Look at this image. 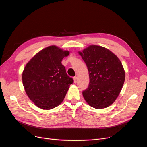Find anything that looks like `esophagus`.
I'll return each instance as SVG.
<instances>
[{
  "label": "esophagus",
  "mask_w": 147,
  "mask_h": 147,
  "mask_svg": "<svg viewBox=\"0 0 147 147\" xmlns=\"http://www.w3.org/2000/svg\"><path fill=\"white\" fill-rule=\"evenodd\" d=\"M73 80H74V83H76L77 82H78V79H77V77H74L73 78Z\"/></svg>",
  "instance_id": "34e87169"
}]
</instances>
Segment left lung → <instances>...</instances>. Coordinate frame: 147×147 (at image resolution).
I'll list each match as a JSON object with an SVG mask.
<instances>
[{"mask_svg": "<svg viewBox=\"0 0 147 147\" xmlns=\"http://www.w3.org/2000/svg\"><path fill=\"white\" fill-rule=\"evenodd\" d=\"M78 53L87 65L90 78L88 88L83 92L84 99L96 109L111 105L125 80L120 60L109 49L98 45H90Z\"/></svg>", "mask_w": 147, "mask_h": 147, "instance_id": "8db88e82", "label": "left lung"}]
</instances>
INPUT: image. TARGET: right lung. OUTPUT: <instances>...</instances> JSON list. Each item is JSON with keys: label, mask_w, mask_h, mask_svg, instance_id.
Returning a JSON list of instances; mask_svg holds the SVG:
<instances>
[{"label": "right lung", "mask_w": 147, "mask_h": 147, "mask_svg": "<svg viewBox=\"0 0 147 147\" xmlns=\"http://www.w3.org/2000/svg\"><path fill=\"white\" fill-rule=\"evenodd\" d=\"M69 53L55 45L37 52L26 65L22 81L26 93L37 107L51 110L62 103L73 79L61 61Z\"/></svg>", "instance_id": "obj_1"}]
</instances>
